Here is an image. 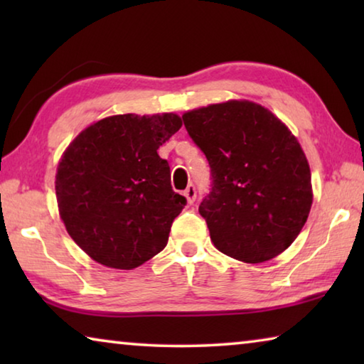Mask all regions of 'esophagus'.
<instances>
[{
	"instance_id": "1",
	"label": "esophagus",
	"mask_w": 364,
	"mask_h": 364,
	"mask_svg": "<svg viewBox=\"0 0 364 364\" xmlns=\"http://www.w3.org/2000/svg\"><path fill=\"white\" fill-rule=\"evenodd\" d=\"M184 196H186V199L189 204H194L196 202V197H197V193H196V186L194 184H189V186L184 189Z\"/></svg>"
}]
</instances>
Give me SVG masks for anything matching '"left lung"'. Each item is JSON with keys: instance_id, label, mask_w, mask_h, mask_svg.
<instances>
[{"instance_id": "1", "label": "left lung", "mask_w": 364, "mask_h": 364, "mask_svg": "<svg viewBox=\"0 0 364 364\" xmlns=\"http://www.w3.org/2000/svg\"><path fill=\"white\" fill-rule=\"evenodd\" d=\"M210 165L200 202L220 252L245 263L271 260L291 245L310 213V165L297 138L268 109L228 101L183 115Z\"/></svg>"}]
</instances>
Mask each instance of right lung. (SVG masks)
Instances as JSON below:
<instances>
[{
  "mask_svg": "<svg viewBox=\"0 0 364 364\" xmlns=\"http://www.w3.org/2000/svg\"><path fill=\"white\" fill-rule=\"evenodd\" d=\"M181 125L176 114L112 115L65 149L56 173L59 213L97 263L133 269L167 245L186 197L171 189L168 162L157 149Z\"/></svg>",
  "mask_w": 364,
  "mask_h": 364,
  "instance_id": "add662e5",
  "label": "right lung"
}]
</instances>
